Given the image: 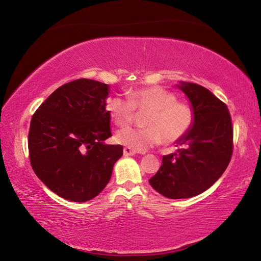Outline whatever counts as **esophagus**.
Here are the masks:
<instances>
[{
    "mask_svg": "<svg viewBox=\"0 0 261 261\" xmlns=\"http://www.w3.org/2000/svg\"><path fill=\"white\" fill-rule=\"evenodd\" d=\"M123 153H124L125 156H129V155H135L137 152L134 151V149L130 148V147H124V148H123Z\"/></svg>",
    "mask_w": 261,
    "mask_h": 261,
    "instance_id": "34e87169",
    "label": "esophagus"
}]
</instances>
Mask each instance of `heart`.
Here are the masks:
<instances>
[{
	"label": "heart",
	"instance_id": "b5f03b06",
	"mask_svg": "<svg viewBox=\"0 0 261 261\" xmlns=\"http://www.w3.org/2000/svg\"><path fill=\"white\" fill-rule=\"evenodd\" d=\"M173 92L162 86H144L129 92V98L112 96L107 101L110 118L117 126L134 122L136 110L149 112L144 129H125L116 135V141L136 152H144L163 140L167 145L184 139L193 127L196 114L191 105L177 101Z\"/></svg>",
	"mask_w": 261,
	"mask_h": 261
}]
</instances>
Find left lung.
I'll return each instance as SVG.
<instances>
[{"label": "left lung", "instance_id": "obj_1", "mask_svg": "<svg viewBox=\"0 0 261 261\" xmlns=\"http://www.w3.org/2000/svg\"><path fill=\"white\" fill-rule=\"evenodd\" d=\"M178 87L191 101L196 114L193 127L178 141L183 148L165 155L152 188L170 199H183L210 189L227 169L233 149V129L227 105L198 84Z\"/></svg>", "mask_w": 261, "mask_h": 261}]
</instances>
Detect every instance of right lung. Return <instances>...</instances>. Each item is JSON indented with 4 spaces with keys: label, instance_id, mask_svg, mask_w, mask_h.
Masks as SVG:
<instances>
[{
    "label": "right lung",
    "instance_id": "obj_1",
    "mask_svg": "<svg viewBox=\"0 0 261 261\" xmlns=\"http://www.w3.org/2000/svg\"><path fill=\"white\" fill-rule=\"evenodd\" d=\"M108 85L92 79L64 84L43 101L31 120L29 156L43 184L67 200L93 199L112 177L121 145L112 136L106 109Z\"/></svg>",
    "mask_w": 261,
    "mask_h": 261
}]
</instances>
